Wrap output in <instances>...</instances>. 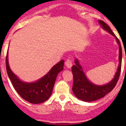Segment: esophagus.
<instances>
[{"label":"esophagus","instance_id":"obj_1","mask_svg":"<svg viewBox=\"0 0 126 126\" xmlns=\"http://www.w3.org/2000/svg\"><path fill=\"white\" fill-rule=\"evenodd\" d=\"M66 66L68 68H71L72 66V60L70 59H68L65 62Z\"/></svg>","mask_w":126,"mask_h":126}]
</instances>
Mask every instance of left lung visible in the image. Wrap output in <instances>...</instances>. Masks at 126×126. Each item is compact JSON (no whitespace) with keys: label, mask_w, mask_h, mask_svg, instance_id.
Wrapping results in <instances>:
<instances>
[{"label":"left lung","mask_w":126,"mask_h":126,"mask_svg":"<svg viewBox=\"0 0 126 126\" xmlns=\"http://www.w3.org/2000/svg\"><path fill=\"white\" fill-rule=\"evenodd\" d=\"M99 23L104 30L108 32L116 38V42L119 46V65L114 78L110 82L104 85H97L93 83L88 79L79 60L77 58L75 60V64L72 67V72L74 77L72 90L75 96L79 99L85 102L96 101L104 97L107 94L110 93L117 83L121 69L122 49L120 42L107 24L101 20H99Z\"/></svg>","instance_id":"8db88e82"}]
</instances>
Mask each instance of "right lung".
<instances>
[{
    "instance_id": "right-lung-1",
    "label": "right lung",
    "mask_w": 126,
    "mask_h": 126,
    "mask_svg": "<svg viewBox=\"0 0 126 126\" xmlns=\"http://www.w3.org/2000/svg\"><path fill=\"white\" fill-rule=\"evenodd\" d=\"M64 60L55 64L45 75L34 82L21 80L11 70L9 66L8 52L6 57V68L9 79L14 88L21 97L32 104H41L45 102L51 96L58 74L63 71Z\"/></svg>"
}]
</instances>
